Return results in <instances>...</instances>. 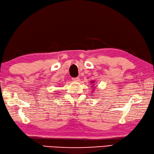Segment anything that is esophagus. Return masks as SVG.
Here are the masks:
<instances>
[{
	"instance_id": "esophagus-1",
	"label": "esophagus",
	"mask_w": 154,
	"mask_h": 154,
	"mask_svg": "<svg viewBox=\"0 0 154 154\" xmlns=\"http://www.w3.org/2000/svg\"><path fill=\"white\" fill-rule=\"evenodd\" d=\"M72 80L73 81V82H78L79 81V77H75V78H72Z\"/></svg>"
}]
</instances>
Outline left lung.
I'll return each instance as SVG.
<instances>
[{
    "label": "left lung",
    "instance_id": "1",
    "mask_svg": "<svg viewBox=\"0 0 154 154\" xmlns=\"http://www.w3.org/2000/svg\"><path fill=\"white\" fill-rule=\"evenodd\" d=\"M91 83H94V82H92ZM94 90H95V89H94Z\"/></svg>",
    "mask_w": 154,
    "mask_h": 154
}]
</instances>
